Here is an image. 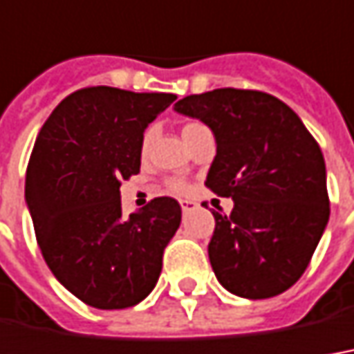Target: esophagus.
Listing matches in <instances>:
<instances>
[{
  "mask_svg": "<svg viewBox=\"0 0 354 354\" xmlns=\"http://www.w3.org/2000/svg\"><path fill=\"white\" fill-rule=\"evenodd\" d=\"M180 205H182V211H184V213H189V211H194V209L197 207V203L196 201H192V199H182Z\"/></svg>",
  "mask_w": 354,
  "mask_h": 354,
  "instance_id": "34e87169",
  "label": "esophagus"
}]
</instances>
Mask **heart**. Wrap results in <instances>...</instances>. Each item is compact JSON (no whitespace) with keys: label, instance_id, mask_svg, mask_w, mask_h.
I'll use <instances>...</instances> for the list:
<instances>
[{"label":"heart","instance_id":"heart-1","mask_svg":"<svg viewBox=\"0 0 354 354\" xmlns=\"http://www.w3.org/2000/svg\"><path fill=\"white\" fill-rule=\"evenodd\" d=\"M197 126H199V124H187V126L182 129V133H186V131H189V129H194V127ZM149 141H151V131H147L145 137H143V149H147ZM168 186H170V189H174V192H186L187 189V186L182 182V180H170V182H168Z\"/></svg>","mask_w":354,"mask_h":354}]
</instances>
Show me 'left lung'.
<instances>
[{"mask_svg": "<svg viewBox=\"0 0 354 354\" xmlns=\"http://www.w3.org/2000/svg\"><path fill=\"white\" fill-rule=\"evenodd\" d=\"M211 127L217 155L205 186L232 197L213 211L209 261L218 283L242 298L285 292L308 268L328 227L326 162L302 120L275 96L215 88L174 104Z\"/></svg>", "mask_w": 354, "mask_h": 354, "instance_id": "obj_1", "label": "left lung"}]
</instances>
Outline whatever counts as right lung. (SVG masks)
<instances>
[{"instance_id":"obj_1","label":"right lung","mask_w":354,"mask_h":354,"mask_svg":"<svg viewBox=\"0 0 354 354\" xmlns=\"http://www.w3.org/2000/svg\"><path fill=\"white\" fill-rule=\"evenodd\" d=\"M176 95L88 86L46 120L28 160L25 199L54 277L93 308L139 304L155 288L182 209L172 197L122 215L120 186L139 172L147 126Z\"/></svg>"}]
</instances>
